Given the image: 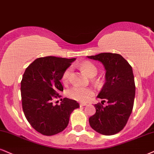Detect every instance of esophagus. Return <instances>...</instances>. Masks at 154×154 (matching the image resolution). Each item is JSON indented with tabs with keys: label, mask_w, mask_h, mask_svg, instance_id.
<instances>
[{
	"label": "esophagus",
	"mask_w": 154,
	"mask_h": 154,
	"mask_svg": "<svg viewBox=\"0 0 154 154\" xmlns=\"http://www.w3.org/2000/svg\"><path fill=\"white\" fill-rule=\"evenodd\" d=\"M86 105H87V103H80V106H85Z\"/></svg>",
	"instance_id": "1"
}]
</instances>
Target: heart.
Instances as JSON below:
<instances>
[{"label":"heart","instance_id":"1","mask_svg":"<svg viewBox=\"0 0 154 154\" xmlns=\"http://www.w3.org/2000/svg\"><path fill=\"white\" fill-rule=\"evenodd\" d=\"M79 67L83 71L88 77H94L98 73V68L96 65L90 61H85L79 65ZM71 68H68L62 74L61 81L63 83H68L70 76L71 74ZM94 94V91L91 88H84L80 86H73L66 91V95L72 99L79 100V101H86L91 98Z\"/></svg>","mask_w":154,"mask_h":154}]
</instances>
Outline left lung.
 <instances>
[{
	"instance_id": "obj_1",
	"label": "left lung",
	"mask_w": 154,
	"mask_h": 154,
	"mask_svg": "<svg viewBox=\"0 0 154 154\" xmlns=\"http://www.w3.org/2000/svg\"><path fill=\"white\" fill-rule=\"evenodd\" d=\"M88 58L99 60L106 69V83L98 95L107 101L94 105L96 113L89 118L93 129L103 135H114L126 125L134 107L136 86L132 67L120 54L101 53Z\"/></svg>"
}]
</instances>
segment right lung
Segmentation results:
<instances>
[{
	"label": "right lung",
	"mask_w": 154,
	"mask_h": 154,
	"mask_svg": "<svg viewBox=\"0 0 154 154\" xmlns=\"http://www.w3.org/2000/svg\"><path fill=\"white\" fill-rule=\"evenodd\" d=\"M75 58L46 56L35 59L26 68L20 82L22 107L28 123L45 136H53L67 127L74 109L79 108L76 100L60 98V105L52 100L60 98L63 91L60 79L66 69Z\"/></svg>",
	"instance_id": "right-lung-1"
}]
</instances>
